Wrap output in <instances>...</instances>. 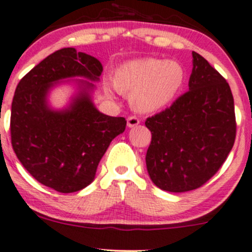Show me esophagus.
I'll list each match as a JSON object with an SVG mask.
<instances>
[{"instance_id":"obj_1","label":"esophagus","mask_w":252,"mask_h":252,"mask_svg":"<svg viewBox=\"0 0 252 252\" xmlns=\"http://www.w3.org/2000/svg\"><path fill=\"white\" fill-rule=\"evenodd\" d=\"M139 124H140L139 118L128 117V119H127V126H128V127H135V126L139 125Z\"/></svg>"}]
</instances>
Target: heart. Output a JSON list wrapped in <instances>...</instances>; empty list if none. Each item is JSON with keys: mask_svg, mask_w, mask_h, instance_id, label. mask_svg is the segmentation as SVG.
Here are the masks:
<instances>
[{"mask_svg": "<svg viewBox=\"0 0 252 252\" xmlns=\"http://www.w3.org/2000/svg\"><path fill=\"white\" fill-rule=\"evenodd\" d=\"M185 72L177 62L159 59L133 61L120 66L115 87L131 93V103L137 111H159L172 100L182 86Z\"/></svg>", "mask_w": 252, "mask_h": 252, "instance_id": "heart-1", "label": "heart"}]
</instances>
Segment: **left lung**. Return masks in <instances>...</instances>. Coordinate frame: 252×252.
Returning <instances> with one entry per match:
<instances>
[{"label":"left lung","instance_id":"left-lung-1","mask_svg":"<svg viewBox=\"0 0 252 252\" xmlns=\"http://www.w3.org/2000/svg\"><path fill=\"white\" fill-rule=\"evenodd\" d=\"M188 86L170 107L145 120L152 134L145 158L150 179L172 193L205 185L221 168L236 139L230 86L196 52Z\"/></svg>","mask_w":252,"mask_h":252}]
</instances>
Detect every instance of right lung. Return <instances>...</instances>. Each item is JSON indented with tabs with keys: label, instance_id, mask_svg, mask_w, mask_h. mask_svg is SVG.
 Returning a JSON list of instances; mask_svg holds the SVG:
<instances>
[{
	"label": "right lung",
	"instance_id": "1",
	"mask_svg": "<svg viewBox=\"0 0 252 252\" xmlns=\"http://www.w3.org/2000/svg\"><path fill=\"white\" fill-rule=\"evenodd\" d=\"M102 64L73 47L53 52L26 73L14 94L10 137L16 157L34 179L59 193H73L94 181L111 141L126 128L125 118L108 117L90 97L94 84L78 81L69 108L52 111L47 93L61 80L98 81Z\"/></svg>",
	"mask_w": 252,
	"mask_h": 252
}]
</instances>
